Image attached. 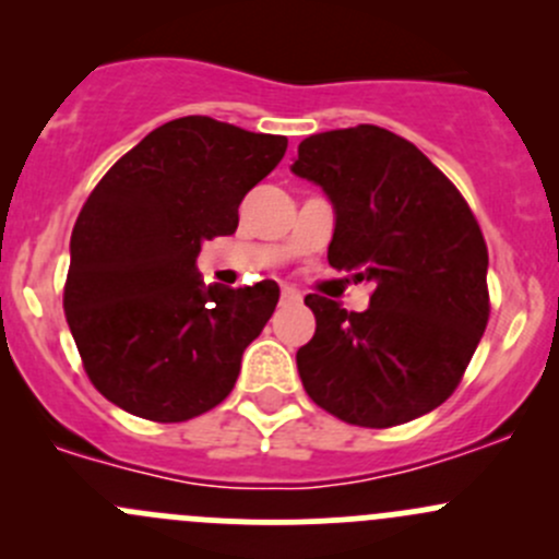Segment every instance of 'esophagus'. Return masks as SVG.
<instances>
[{
	"label": "esophagus",
	"instance_id": "34e87169",
	"mask_svg": "<svg viewBox=\"0 0 559 559\" xmlns=\"http://www.w3.org/2000/svg\"><path fill=\"white\" fill-rule=\"evenodd\" d=\"M300 300L302 297L297 289H289V286H284V289H281V302H284V306H292V302H300Z\"/></svg>",
	"mask_w": 559,
	"mask_h": 559
}]
</instances>
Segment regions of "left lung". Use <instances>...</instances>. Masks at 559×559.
Returning a JSON list of instances; mask_svg holds the SVG:
<instances>
[{
	"instance_id": "obj_1",
	"label": "left lung",
	"mask_w": 559,
	"mask_h": 559,
	"mask_svg": "<svg viewBox=\"0 0 559 559\" xmlns=\"http://www.w3.org/2000/svg\"><path fill=\"white\" fill-rule=\"evenodd\" d=\"M292 173L335 211L326 259L370 281L362 313L308 295L297 352L308 397L359 427L430 414L460 384L489 319L487 243L471 207L414 143L359 123L311 134Z\"/></svg>"
}]
</instances>
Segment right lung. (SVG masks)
<instances>
[{"label": "right lung", "mask_w": 559, "mask_h": 559, "mask_svg": "<svg viewBox=\"0 0 559 559\" xmlns=\"http://www.w3.org/2000/svg\"><path fill=\"white\" fill-rule=\"evenodd\" d=\"M289 140L207 116L145 134L92 191L70 240L64 313L92 384L151 421L216 408L278 306L275 281L205 286L202 243L238 229V207Z\"/></svg>", "instance_id": "obj_1"}]
</instances>
